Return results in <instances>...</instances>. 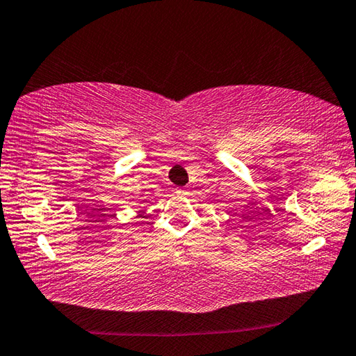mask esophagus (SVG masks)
<instances>
[{"mask_svg": "<svg viewBox=\"0 0 356 356\" xmlns=\"http://www.w3.org/2000/svg\"><path fill=\"white\" fill-rule=\"evenodd\" d=\"M176 193H177V195H180V196H185V195H188V190H186V188H176Z\"/></svg>", "mask_w": 356, "mask_h": 356, "instance_id": "obj_1", "label": "esophagus"}]
</instances>
